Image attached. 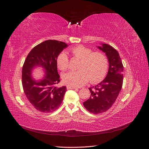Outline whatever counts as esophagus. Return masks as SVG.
Returning <instances> with one entry per match:
<instances>
[{"label": "esophagus", "instance_id": "34e87169", "mask_svg": "<svg viewBox=\"0 0 149 149\" xmlns=\"http://www.w3.org/2000/svg\"><path fill=\"white\" fill-rule=\"evenodd\" d=\"M66 88H67V89H78V88H77L72 87V86H67Z\"/></svg>", "mask_w": 149, "mask_h": 149}]
</instances>
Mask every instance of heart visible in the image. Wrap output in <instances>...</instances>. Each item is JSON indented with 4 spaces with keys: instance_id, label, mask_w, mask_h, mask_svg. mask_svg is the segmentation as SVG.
I'll use <instances>...</instances> for the list:
<instances>
[{
    "instance_id": "b5f03b06",
    "label": "heart",
    "mask_w": 149,
    "mask_h": 149,
    "mask_svg": "<svg viewBox=\"0 0 149 149\" xmlns=\"http://www.w3.org/2000/svg\"><path fill=\"white\" fill-rule=\"evenodd\" d=\"M70 52L74 58L80 60L78 66L79 70L64 74L63 81L65 84L72 87H81L88 81L92 84H96L104 78L109 65L104 53L101 52H93L91 49L83 45L71 48ZM56 64L61 71L68 70L70 60L66 53L61 52L58 55Z\"/></svg>"
}]
</instances>
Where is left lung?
Returning a JSON list of instances; mask_svg holds the SVG:
<instances>
[{"instance_id": "1", "label": "left lung", "mask_w": 149, "mask_h": 149, "mask_svg": "<svg viewBox=\"0 0 149 149\" xmlns=\"http://www.w3.org/2000/svg\"><path fill=\"white\" fill-rule=\"evenodd\" d=\"M98 48L106 53L109 67L106 78L95 86L89 88L91 96L83 102L86 109L94 114L106 112L112 107L123 83L124 66L118 51L105 43Z\"/></svg>"}]
</instances>
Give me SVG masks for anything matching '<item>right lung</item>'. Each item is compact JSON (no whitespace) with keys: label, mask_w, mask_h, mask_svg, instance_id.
Wrapping results in <instances>:
<instances>
[{"label":"right lung","mask_w":149,"mask_h":149,"mask_svg":"<svg viewBox=\"0 0 149 149\" xmlns=\"http://www.w3.org/2000/svg\"><path fill=\"white\" fill-rule=\"evenodd\" d=\"M67 44L58 40H48L35 46L26 56L22 68V82L28 100L37 111L49 113L56 111L63 100L66 87L57 88L60 81L58 73L56 58ZM42 66L46 76L36 82L31 76L35 66Z\"/></svg>","instance_id":"1"}]
</instances>
